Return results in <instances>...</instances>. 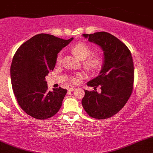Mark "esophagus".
<instances>
[{"instance_id": "1", "label": "esophagus", "mask_w": 153, "mask_h": 153, "mask_svg": "<svg viewBox=\"0 0 153 153\" xmlns=\"http://www.w3.org/2000/svg\"><path fill=\"white\" fill-rule=\"evenodd\" d=\"M75 89H76V88H75V87H71V88H68V91H74Z\"/></svg>"}]
</instances>
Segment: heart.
<instances>
[{"label":"heart","instance_id":"b5f03b06","mask_svg":"<svg viewBox=\"0 0 153 153\" xmlns=\"http://www.w3.org/2000/svg\"><path fill=\"white\" fill-rule=\"evenodd\" d=\"M71 50L72 52L80 59H85L91 54V47L86 43L84 42H78L75 44L72 47ZM61 57H62V54L59 53L57 57V59H56L57 64H59L61 62ZM101 65H102V57L99 54H92L88 57L84 62V65L88 70L91 71H95L99 69ZM82 77L83 75L81 73H76L71 77V80L73 83L78 84L80 82Z\"/></svg>","mask_w":153,"mask_h":153}]
</instances>
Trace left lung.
Wrapping results in <instances>:
<instances>
[{"label":"left lung","instance_id":"left-lung-1","mask_svg":"<svg viewBox=\"0 0 153 153\" xmlns=\"http://www.w3.org/2000/svg\"><path fill=\"white\" fill-rule=\"evenodd\" d=\"M90 42L103 52V61L99 76L87 82L88 86H101V93L85 90L83 108L96 119L109 118L118 113L130 97L134 82V65L130 51L119 39L101 31L83 34Z\"/></svg>","mask_w":153,"mask_h":153}]
</instances>
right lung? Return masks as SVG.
Returning a JSON list of instances; mask_svg holds the SVG:
<instances>
[{
    "instance_id": "add662e5",
    "label": "right lung",
    "mask_w": 153,
    "mask_h": 153,
    "mask_svg": "<svg viewBox=\"0 0 153 153\" xmlns=\"http://www.w3.org/2000/svg\"><path fill=\"white\" fill-rule=\"evenodd\" d=\"M73 39L39 34L16 52L10 66L12 88L19 105L28 115L46 119L58 112L67 90L59 87L49 91L45 77L53 71L57 54Z\"/></svg>"
}]
</instances>
